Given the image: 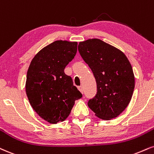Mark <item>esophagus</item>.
Segmentation results:
<instances>
[{
  "label": "esophagus",
  "mask_w": 154,
  "mask_h": 154,
  "mask_svg": "<svg viewBox=\"0 0 154 154\" xmlns=\"http://www.w3.org/2000/svg\"><path fill=\"white\" fill-rule=\"evenodd\" d=\"M78 90H79V91H80V92L82 94H83V88L82 86H79V87H78Z\"/></svg>",
  "instance_id": "obj_1"
}]
</instances>
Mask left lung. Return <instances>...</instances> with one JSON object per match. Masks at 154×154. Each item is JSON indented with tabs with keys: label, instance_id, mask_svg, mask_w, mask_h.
I'll return each instance as SVG.
<instances>
[{
	"label": "left lung",
	"instance_id": "1",
	"mask_svg": "<svg viewBox=\"0 0 154 154\" xmlns=\"http://www.w3.org/2000/svg\"><path fill=\"white\" fill-rule=\"evenodd\" d=\"M78 50L97 83V94L88 101V107L100 119L118 117L128 105L134 90L130 62L123 51L99 38L79 42Z\"/></svg>",
	"mask_w": 154,
	"mask_h": 154
}]
</instances>
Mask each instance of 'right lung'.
Masks as SVG:
<instances>
[{
  "mask_svg": "<svg viewBox=\"0 0 154 154\" xmlns=\"http://www.w3.org/2000/svg\"><path fill=\"white\" fill-rule=\"evenodd\" d=\"M77 51V42L55 41L35 55L28 69V99L36 113L49 123L65 120L76 100L82 97L64 72Z\"/></svg>",
  "mask_w": 154,
  "mask_h": 154,
  "instance_id": "obj_1",
  "label": "right lung"
}]
</instances>
